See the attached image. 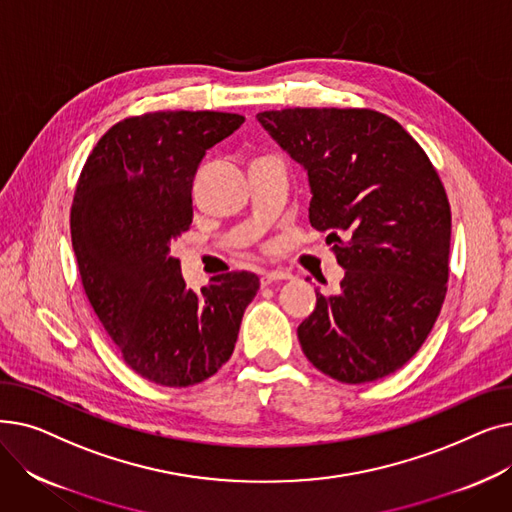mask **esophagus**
I'll list each match as a JSON object with an SVG mask.
<instances>
[{
	"label": "esophagus",
	"mask_w": 512,
	"mask_h": 512,
	"mask_svg": "<svg viewBox=\"0 0 512 512\" xmlns=\"http://www.w3.org/2000/svg\"><path fill=\"white\" fill-rule=\"evenodd\" d=\"M292 276L288 272H282V270H272V272H261V284L267 286V284H274V282H282V280H290Z\"/></svg>",
	"instance_id": "34e87169"
}]
</instances>
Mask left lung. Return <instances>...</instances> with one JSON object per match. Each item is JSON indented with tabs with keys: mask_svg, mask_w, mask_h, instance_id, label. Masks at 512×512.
<instances>
[{
	"mask_svg": "<svg viewBox=\"0 0 512 512\" xmlns=\"http://www.w3.org/2000/svg\"><path fill=\"white\" fill-rule=\"evenodd\" d=\"M257 120L307 170L309 222L346 270L299 326L303 353L342 384L386 378L419 351L446 297L444 184L411 134L375 110L288 107Z\"/></svg>",
	"mask_w": 512,
	"mask_h": 512,
	"instance_id": "8db88e82",
	"label": "left lung"
}]
</instances>
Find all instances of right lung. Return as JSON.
I'll return each instance as SVG.
<instances>
[{
	"instance_id": "add662e5",
	"label": "right lung",
	"mask_w": 512,
	"mask_h": 512,
	"mask_svg": "<svg viewBox=\"0 0 512 512\" xmlns=\"http://www.w3.org/2000/svg\"><path fill=\"white\" fill-rule=\"evenodd\" d=\"M226 112H151L107 130L80 172L70 211L72 247L87 299L130 369L186 388L232 355L251 272L188 290L170 242L193 224V180L207 149L240 128Z\"/></svg>"
}]
</instances>
